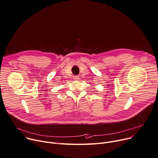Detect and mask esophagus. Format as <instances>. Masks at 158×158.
Here are the masks:
<instances>
[{
  "mask_svg": "<svg viewBox=\"0 0 158 158\" xmlns=\"http://www.w3.org/2000/svg\"><path fill=\"white\" fill-rule=\"evenodd\" d=\"M73 79H74V80H76V81H77V80H78V79H79V76H74Z\"/></svg>",
  "mask_w": 158,
  "mask_h": 158,
  "instance_id": "obj_1",
  "label": "esophagus"
}]
</instances>
